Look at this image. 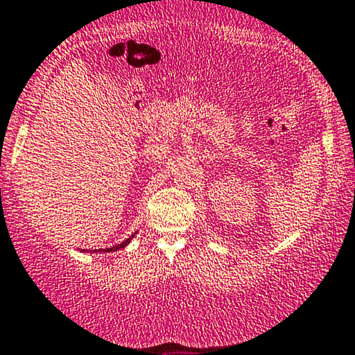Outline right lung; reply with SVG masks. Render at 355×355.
I'll return each instance as SVG.
<instances>
[{"label": "right lung", "mask_w": 355, "mask_h": 355, "mask_svg": "<svg viewBox=\"0 0 355 355\" xmlns=\"http://www.w3.org/2000/svg\"><path fill=\"white\" fill-rule=\"evenodd\" d=\"M134 236H136V232H134V234L131 236V237H128V239H125V241H123V242H121V244H118V245H113V248H107V249H105V250H103V252H114V250H119V249H123V248H125V245H128L129 244V242H131L132 241V237ZM85 250V249H83ZM85 252H89V250H85ZM95 252H96V250H95Z\"/></svg>", "instance_id": "right-lung-1"}]
</instances>
